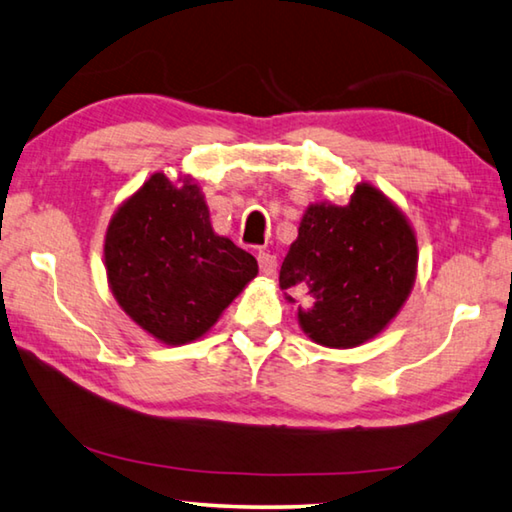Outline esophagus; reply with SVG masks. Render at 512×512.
<instances>
[{"mask_svg":"<svg viewBox=\"0 0 512 512\" xmlns=\"http://www.w3.org/2000/svg\"><path fill=\"white\" fill-rule=\"evenodd\" d=\"M257 262H259V271H262L264 275H275V271H277V257L275 255H271V253H259L257 255Z\"/></svg>","mask_w":512,"mask_h":512,"instance_id":"34e87169","label":"esophagus"}]
</instances>
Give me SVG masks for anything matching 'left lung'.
Masks as SVG:
<instances>
[{"label":"left lung","mask_w":512,"mask_h":512,"mask_svg":"<svg viewBox=\"0 0 512 512\" xmlns=\"http://www.w3.org/2000/svg\"><path fill=\"white\" fill-rule=\"evenodd\" d=\"M415 268L418 241L406 216L379 189L361 183L348 205L307 207L282 262L280 287L300 296L298 320L311 341L354 348L397 316Z\"/></svg>","instance_id":"left-lung-1"}]
</instances>
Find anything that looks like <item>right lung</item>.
<instances>
[{"label": "right lung", "mask_w": 512, "mask_h": 512, "mask_svg": "<svg viewBox=\"0 0 512 512\" xmlns=\"http://www.w3.org/2000/svg\"><path fill=\"white\" fill-rule=\"evenodd\" d=\"M103 255L119 307L167 345L201 339L257 275L253 255L214 235L201 189L164 173L112 216Z\"/></svg>", "instance_id": "1"}]
</instances>
